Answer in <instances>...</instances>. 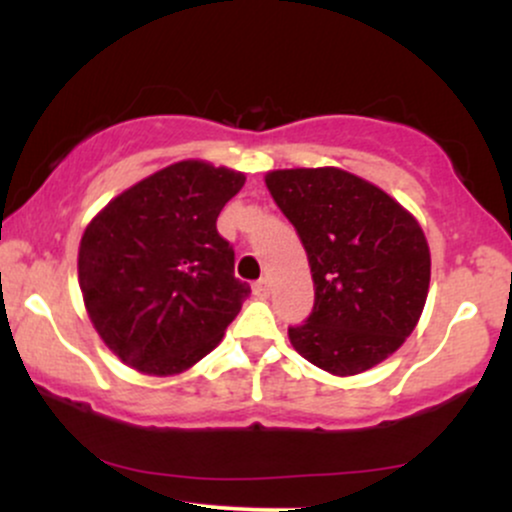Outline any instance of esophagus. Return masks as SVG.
<instances>
[{
	"instance_id": "esophagus-1",
	"label": "esophagus",
	"mask_w": 512,
	"mask_h": 512,
	"mask_svg": "<svg viewBox=\"0 0 512 512\" xmlns=\"http://www.w3.org/2000/svg\"><path fill=\"white\" fill-rule=\"evenodd\" d=\"M252 293H255L257 298H267L269 296V281L267 279L255 281V286H252Z\"/></svg>"
}]
</instances>
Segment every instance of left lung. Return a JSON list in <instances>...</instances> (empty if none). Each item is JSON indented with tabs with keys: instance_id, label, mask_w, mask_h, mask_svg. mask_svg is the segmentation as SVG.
Segmentation results:
<instances>
[{
	"instance_id": "obj_1",
	"label": "left lung",
	"mask_w": 512,
	"mask_h": 512,
	"mask_svg": "<svg viewBox=\"0 0 512 512\" xmlns=\"http://www.w3.org/2000/svg\"><path fill=\"white\" fill-rule=\"evenodd\" d=\"M315 284L313 313L289 327L293 349L332 375H356L414 332L431 281L421 226L380 187L339 168L267 173Z\"/></svg>"
}]
</instances>
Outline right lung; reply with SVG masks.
<instances>
[{
    "instance_id": "obj_1",
    "label": "right lung",
    "mask_w": 512,
    "mask_h": 512,
    "mask_svg": "<svg viewBox=\"0 0 512 512\" xmlns=\"http://www.w3.org/2000/svg\"><path fill=\"white\" fill-rule=\"evenodd\" d=\"M245 175L180 161L122 192L86 226L79 286L108 349L149 375L195 366L250 296L216 219Z\"/></svg>"
}]
</instances>
